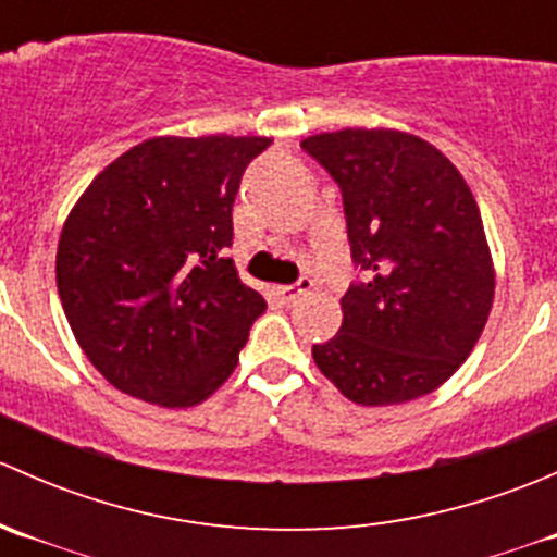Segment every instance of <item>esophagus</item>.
I'll return each mask as SVG.
<instances>
[{"label": "esophagus", "mask_w": 557, "mask_h": 557, "mask_svg": "<svg viewBox=\"0 0 557 557\" xmlns=\"http://www.w3.org/2000/svg\"><path fill=\"white\" fill-rule=\"evenodd\" d=\"M312 285L314 283H312L310 277H301L299 283H294V285H280L277 296L285 301V305H294L296 299H301V296H305V294H310Z\"/></svg>", "instance_id": "34e87169"}]
</instances>
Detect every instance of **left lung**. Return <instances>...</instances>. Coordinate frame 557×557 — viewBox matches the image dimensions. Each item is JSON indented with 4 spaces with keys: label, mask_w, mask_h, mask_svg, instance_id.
Masks as SVG:
<instances>
[{
    "label": "left lung",
    "mask_w": 557,
    "mask_h": 557,
    "mask_svg": "<svg viewBox=\"0 0 557 557\" xmlns=\"http://www.w3.org/2000/svg\"><path fill=\"white\" fill-rule=\"evenodd\" d=\"M339 183L352 261L367 283L342 296V329L312 347L323 377L363 407L436 391L487 323L496 269L474 194L425 139L342 128L301 139Z\"/></svg>",
    "instance_id": "left-lung-1"
}]
</instances>
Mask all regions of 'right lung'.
<instances>
[{
  "label": "right lung",
  "instance_id": "add662e5",
  "mask_svg": "<svg viewBox=\"0 0 557 557\" xmlns=\"http://www.w3.org/2000/svg\"><path fill=\"white\" fill-rule=\"evenodd\" d=\"M269 137H153L117 156L66 215L55 285L77 345L110 385L196 407L237 369L267 310L232 258V207Z\"/></svg>",
  "mask_w": 557,
  "mask_h": 557
}]
</instances>
